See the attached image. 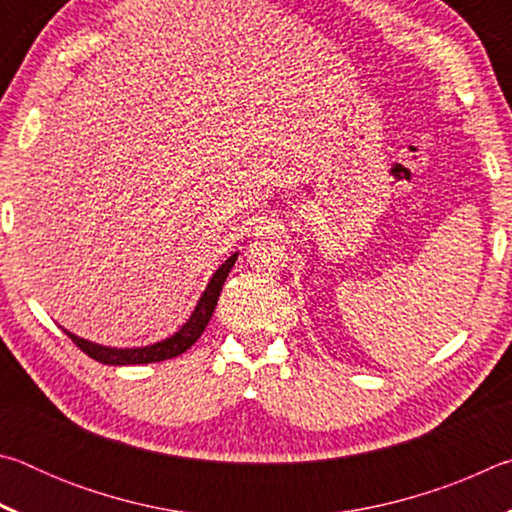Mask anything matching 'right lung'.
<instances>
[{
    "label": "right lung",
    "instance_id": "add662e5",
    "mask_svg": "<svg viewBox=\"0 0 512 512\" xmlns=\"http://www.w3.org/2000/svg\"><path fill=\"white\" fill-rule=\"evenodd\" d=\"M235 262H237V255H232L230 259H225V262L219 268H216V273L212 275L210 284H207L203 298L198 300V305L194 309L192 318H189L187 323L180 327L176 334L169 336L167 341L149 345V348L117 350V348H103V345L79 339V336L69 334L67 329H65V334L69 336V339H72V343L76 345V348L83 350L94 361L106 363V366H131V363H155V361H164V359L178 357V354H183V352H187L189 348H192V345L198 341V336L205 332V327H207V323H210V318L214 314L216 302H219L225 277H228L230 268L235 266Z\"/></svg>",
    "mask_w": 512,
    "mask_h": 512
}]
</instances>
